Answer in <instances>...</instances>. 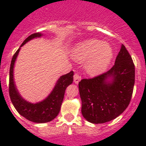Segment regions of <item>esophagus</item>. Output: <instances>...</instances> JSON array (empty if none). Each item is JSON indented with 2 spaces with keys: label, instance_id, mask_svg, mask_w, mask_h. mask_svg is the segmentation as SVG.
Wrapping results in <instances>:
<instances>
[{
  "label": "esophagus",
  "instance_id": "1",
  "mask_svg": "<svg viewBox=\"0 0 146 146\" xmlns=\"http://www.w3.org/2000/svg\"><path fill=\"white\" fill-rule=\"evenodd\" d=\"M73 78H74V82L75 84H78V82H79L80 81H81V76H80L78 73H76L74 74V76H73Z\"/></svg>",
  "mask_w": 146,
  "mask_h": 146
}]
</instances>
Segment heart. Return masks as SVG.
<instances>
[{"mask_svg": "<svg viewBox=\"0 0 146 146\" xmlns=\"http://www.w3.org/2000/svg\"><path fill=\"white\" fill-rule=\"evenodd\" d=\"M72 57L78 62H86V71L98 74L106 69L113 57V49L108 43L98 39L81 42L72 51Z\"/></svg>", "mask_w": 146, "mask_h": 146, "instance_id": "1", "label": "heart"}]
</instances>
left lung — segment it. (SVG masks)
Returning <instances> with one entry per match:
<instances>
[{"label": "left lung", "instance_id": "1", "mask_svg": "<svg viewBox=\"0 0 146 146\" xmlns=\"http://www.w3.org/2000/svg\"><path fill=\"white\" fill-rule=\"evenodd\" d=\"M134 84L135 65L122 44L108 71L78 83L83 116L93 124H103L118 117L130 102Z\"/></svg>", "mask_w": 146, "mask_h": 146}]
</instances>
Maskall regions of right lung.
I'll list each match as a JSON object with an SVG mask.
<instances>
[{
	"instance_id": "right-lung-1",
	"label": "right lung",
	"mask_w": 146,
	"mask_h": 146,
	"mask_svg": "<svg viewBox=\"0 0 146 146\" xmlns=\"http://www.w3.org/2000/svg\"><path fill=\"white\" fill-rule=\"evenodd\" d=\"M41 35L42 34L40 33L32 34L24 40L21 46L29 40L35 38L40 37ZM20 47L13 56L9 70V92L11 102L17 112L27 120L35 123H46L51 121L56 118L60 112L65 89L73 81V71H70V73L60 76L52 92L45 100L35 104L27 102L18 92L14 81V62L20 50Z\"/></svg>"
}]
</instances>
